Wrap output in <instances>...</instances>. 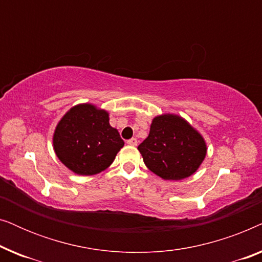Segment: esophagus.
<instances>
[{"label":"esophagus","instance_id":"obj_1","mask_svg":"<svg viewBox=\"0 0 262 262\" xmlns=\"http://www.w3.org/2000/svg\"><path fill=\"white\" fill-rule=\"evenodd\" d=\"M137 139H136V138H131V139H128V141H127V144L128 145H131V146H136V145H137Z\"/></svg>","mask_w":262,"mask_h":262}]
</instances>
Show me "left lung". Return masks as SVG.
I'll list each match as a JSON object with an SVG mask.
<instances>
[{
	"label": "left lung",
	"mask_w": 262,
	"mask_h": 262,
	"mask_svg": "<svg viewBox=\"0 0 262 262\" xmlns=\"http://www.w3.org/2000/svg\"><path fill=\"white\" fill-rule=\"evenodd\" d=\"M138 150L154 174L163 180L179 181L199 169L207 145L202 134L185 118L164 113L154 118L149 136Z\"/></svg>",
	"instance_id": "8db88e82"
}]
</instances>
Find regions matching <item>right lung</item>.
Masks as SVG:
<instances>
[{
	"label": "right lung",
	"mask_w": 262,
	"mask_h": 262,
	"mask_svg": "<svg viewBox=\"0 0 262 262\" xmlns=\"http://www.w3.org/2000/svg\"><path fill=\"white\" fill-rule=\"evenodd\" d=\"M52 143L60 162L83 177L107 169L124 146L119 132L110 125V113L89 102L73 106L60 118Z\"/></svg>",
	"instance_id": "1"
}]
</instances>
